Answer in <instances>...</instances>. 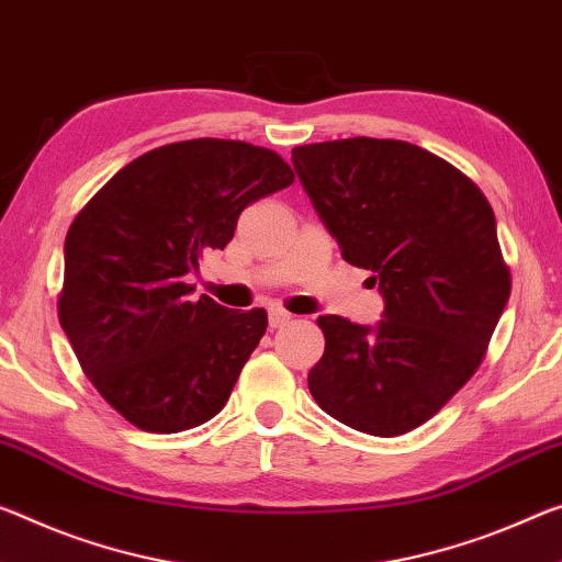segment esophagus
<instances>
[{
    "instance_id": "obj_1",
    "label": "esophagus",
    "mask_w": 562,
    "mask_h": 562,
    "mask_svg": "<svg viewBox=\"0 0 562 562\" xmlns=\"http://www.w3.org/2000/svg\"><path fill=\"white\" fill-rule=\"evenodd\" d=\"M290 319H292V315L284 313V310H280V307H272V310H270V327H272V329L288 325Z\"/></svg>"
}]
</instances>
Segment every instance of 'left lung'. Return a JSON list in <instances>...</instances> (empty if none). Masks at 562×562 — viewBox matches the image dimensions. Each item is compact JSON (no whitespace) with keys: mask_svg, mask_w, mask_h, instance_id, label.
<instances>
[{"mask_svg":"<svg viewBox=\"0 0 562 562\" xmlns=\"http://www.w3.org/2000/svg\"><path fill=\"white\" fill-rule=\"evenodd\" d=\"M297 180L342 257L372 272L378 325L317 317L315 403L352 430L395 438L473 378L510 297L485 194L460 169L400 139L292 149Z\"/></svg>","mask_w":562,"mask_h":562,"instance_id":"8db88e82","label":"left lung"}]
</instances>
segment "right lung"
<instances>
[{"mask_svg": "<svg viewBox=\"0 0 562 562\" xmlns=\"http://www.w3.org/2000/svg\"><path fill=\"white\" fill-rule=\"evenodd\" d=\"M292 180L265 147L187 139L132 159L75 217L59 323L85 375L124 420L180 432L225 407L267 313L194 300L184 278L204 252L227 247L247 204Z\"/></svg>", "mask_w": 562, "mask_h": 562, "instance_id": "obj_1", "label": "right lung"}]
</instances>
